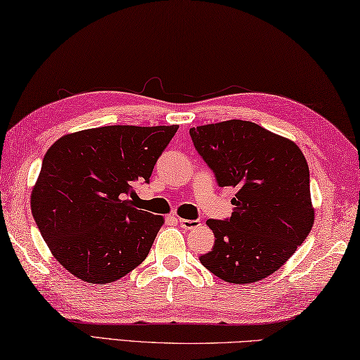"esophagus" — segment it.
<instances>
[{
	"label": "esophagus",
	"instance_id": "1",
	"mask_svg": "<svg viewBox=\"0 0 360 360\" xmlns=\"http://www.w3.org/2000/svg\"><path fill=\"white\" fill-rule=\"evenodd\" d=\"M178 221H179V225L184 228V230H192V228H195V226H198L200 224H198V220H187V219H178Z\"/></svg>",
	"mask_w": 360,
	"mask_h": 360
}]
</instances>
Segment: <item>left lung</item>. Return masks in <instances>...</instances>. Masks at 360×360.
I'll return each instance as SVG.
<instances>
[{
  "label": "left lung",
  "mask_w": 360,
  "mask_h": 360,
  "mask_svg": "<svg viewBox=\"0 0 360 360\" xmlns=\"http://www.w3.org/2000/svg\"><path fill=\"white\" fill-rule=\"evenodd\" d=\"M191 136L217 184L238 188L231 217L207 220L215 243L201 264L228 283L266 278L290 259L315 220L302 151L240 120L192 127Z\"/></svg>",
  "instance_id": "8db88e82"
}]
</instances>
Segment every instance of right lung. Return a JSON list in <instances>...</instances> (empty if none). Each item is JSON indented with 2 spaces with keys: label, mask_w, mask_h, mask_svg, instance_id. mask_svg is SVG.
<instances>
[{
  "label": "right lung",
  "mask_w": 360,
  "mask_h": 360,
  "mask_svg": "<svg viewBox=\"0 0 360 360\" xmlns=\"http://www.w3.org/2000/svg\"><path fill=\"white\" fill-rule=\"evenodd\" d=\"M178 126H105L61 136L44 155L31 212L50 252L88 283H112L141 264L162 215L134 206Z\"/></svg>",
  "instance_id": "obj_1"
}]
</instances>
